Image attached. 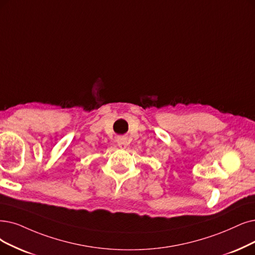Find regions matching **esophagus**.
Segmentation results:
<instances>
[{
    "mask_svg": "<svg viewBox=\"0 0 255 255\" xmlns=\"http://www.w3.org/2000/svg\"><path fill=\"white\" fill-rule=\"evenodd\" d=\"M117 143L119 145V147L121 148H126L127 144H128V138L127 137H119L117 139Z\"/></svg>",
    "mask_w": 255,
    "mask_h": 255,
    "instance_id": "1",
    "label": "esophagus"
}]
</instances>
